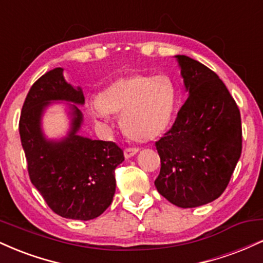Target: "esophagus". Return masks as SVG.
Segmentation results:
<instances>
[{
	"label": "esophagus",
	"mask_w": 263,
	"mask_h": 263,
	"mask_svg": "<svg viewBox=\"0 0 263 263\" xmlns=\"http://www.w3.org/2000/svg\"><path fill=\"white\" fill-rule=\"evenodd\" d=\"M137 153H138V149H136V148H126L125 151H123V155H125L126 159H129L131 157L137 155Z\"/></svg>",
	"instance_id": "1"
}]
</instances>
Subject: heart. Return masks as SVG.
Wrapping results in <instances>:
<instances>
[{
  "label": "heart",
  "instance_id": "1",
  "mask_svg": "<svg viewBox=\"0 0 263 263\" xmlns=\"http://www.w3.org/2000/svg\"><path fill=\"white\" fill-rule=\"evenodd\" d=\"M178 101L174 80L165 74H131L102 89L90 106L95 119L121 115L123 132L131 140H157L170 127Z\"/></svg>",
  "mask_w": 263,
  "mask_h": 263
}]
</instances>
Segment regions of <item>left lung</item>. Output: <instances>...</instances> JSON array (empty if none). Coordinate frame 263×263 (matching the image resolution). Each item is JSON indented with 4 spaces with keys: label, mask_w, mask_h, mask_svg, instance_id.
<instances>
[{
    "label": "left lung",
    "mask_w": 263,
    "mask_h": 263,
    "mask_svg": "<svg viewBox=\"0 0 263 263\" xmlns=\"http://www.w3.org/2000/svg\"><path fill=\"white\" fill-rule=\"evenodd\" d=\"M188 92L176 122L156 142L158 193L179 208L211 203L224 193L242 149L238 107L219 77L198 60L176 55Z\"/></svg>",
    "instance_id": "left-lung-1"
}]
</instances>
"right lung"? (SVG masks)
<instances>
[{"label":"right lung","mask_w":263,"mask_h":263,"mask_svg":"<svg viewBox=\"0 0 263 263\" xmlns=\"http://www.w3.org/2000/svg\"><path fill=\"white\" fill-rule=\"evenodd\" d=\"M65 102L69 129L59 140L48 139L41 127L46 108ZM85 104L83 90L65 80L63 68L45 73L33 84L20 119V136L33 185L45 203L62 218L91 220L112 203L116 190L115 168L123 152L114 142L79 135Z\"/></svg>","instance_id":"1"}]
</instances>
